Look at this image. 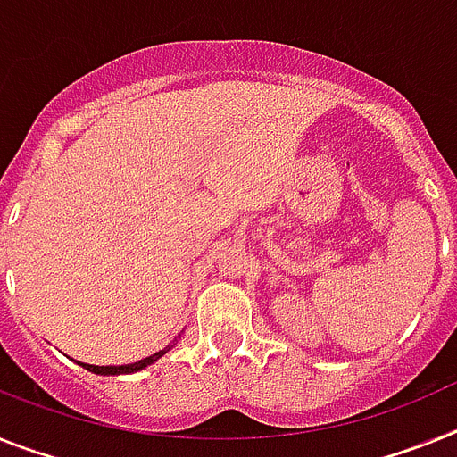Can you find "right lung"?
I'll list each match as a JSON object with an SVG mask.
<instances>
[{
	"label": "right lung",
	"instance_id": "obj_1",
	"mask_svg": "<svg viewBox=\"0 0 457 457\" xmlns=\"http://www.w3.org/2000/svg\"><path fill=\"white\" fill-rule=\"evenodd\" d=\"M176 341V339H174ZM174 346V344H170V346L167 348H162V351H157V353H153V355H148V358H144V360H139V362H132V365H111V367H97V365H83V362H80V365L86 367L87 371H92V374H99V377H118V374H134V371H139V370H144V367H148V365H153V362H155V360H160L164 355V353L170 351V348Z\"/></svg>",
	"mask_w": 457,
	"mask_h": 457
}]
</instances>
